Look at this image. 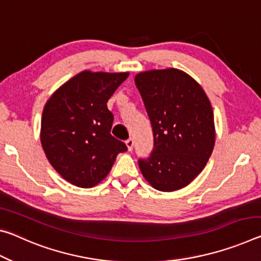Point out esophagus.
<instances>
[{
	"label": "esophagus",
	"instance_id": "obj_1",
	"mask_svg": "<svg viewBox=\"0 0 261 261\" xmlns=\"http://www.w3.org/2000/svg\"><path fill=\"white\" fill-rule=\"evenodd\" d=\"M125 144H126V146H127V150L129 151H132L134 150V146H135V140L132 139V138H129L125 142Z\"/></svg>",
	"mask_w": 261,
	"mask_h": 261
}]
</instances>
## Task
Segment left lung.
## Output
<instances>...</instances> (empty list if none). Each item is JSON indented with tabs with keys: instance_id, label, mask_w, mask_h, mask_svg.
Returning <instances> with one entry per match:
<instances>
[{
	"instance_id": "left-lung-1",
	"label": "left lung",
	"mask_w": 261,
	"mask_h": 261,
	"mask_svg": "<svg viewBox=\"0 0 261 261\" xmlns=\"http://www.w3.org/2000/svg\"><path fill=\"white\" fill-rule=\"evenodd\" d=\"M153 132V148L138 165L152 187L173 192L204 168L215 144L214 113L201 86L175 68L139 73L135 79Z\"/></svg>"
}]
</instances>
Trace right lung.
Returning a JSON list of instances; mask_svg holds the SVG:
<instances>
[{
  "mask_svg": "<svg viewBox=\"0 0 261 261\" xmlns=\"http://www.w3.org/2000/svg\"><path fill=\"white\" fill-rule=\"evenodd\" d=\"M129 73L85 71L49 97L41 117L40 140L49 164L74 186L90 188L105 179L125 143L110 134L107 107Z\"/></svg>",
  "mask_w": 261,
  "mask_h": 261,
  "instance_id": "1",
  "label": "right lung"
}]
</instances>
